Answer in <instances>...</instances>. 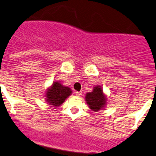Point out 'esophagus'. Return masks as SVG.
Returning a JSON list of instances; mask_svg holds the SVG:
<instances>
[{"label": "esophagus", "instance_id": "34e87169", "mask_svg": "<svg viewBox=\"0 0 156 156\" xmlns=\"http://www.w3.org/2000/svg\"><path fill=\"white\" fill-rule=\"evenodd\" d=\"M75 93L77 96H81V94H82V91H75Z\"/></svg>", "mask_w": 156, "mask_h": 156}]
</instances>
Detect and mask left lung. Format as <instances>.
Returning <instances> with one entry per match:
<instances>
[{
  "label": "left lung",
  "mask_w": 156,
  "mask_h": 156,
  "mask_svg": "<svg viewBox=\"0 0 156 156\" xmlns=\"http://www.w3.org/2000/svg\"><path fill=\"white\" fill-rule=\"evenodd\" d=\"M85 100L90 108L93 111H99L106 104L105 96L100 86L94 87L93 91L87 93Z\"/></svg>",
  "instance_id": "left-lung-1"
}]
</instances>
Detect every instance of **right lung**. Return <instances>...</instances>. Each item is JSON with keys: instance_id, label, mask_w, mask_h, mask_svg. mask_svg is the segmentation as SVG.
I'll list each match as a JSON object with an SVG mask.
<instances>
[{"instance_id": "add662e5", "label": "right lung", "mask_w": 156, "mask_h": 156, "mask_svg": "<svg viewBox=\"0 0 156 156\" xmlns=\"http://www.w3.org/2000/svg\"><path fill=\"white\" fill-rule=\"evenodd\" d=\"M71 94V90L68 87L63 86L62 84L56 81L46 92L47 101L51 105L58 107L65 101L68 96Z\"/></svg>"}]
</instances>
